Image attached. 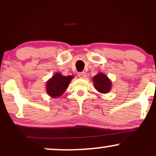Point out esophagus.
<instances>
[{
	"instance_id": "esophagus-1",
	"label": "esophagus",
	"mask_w": 156,
	"mask_h": 156,
	"mask_svg": "<svg viewBox=\"0 0 156 156\" xmlns=\"http://www.w3.org/2000/svg\"><path fill=\"white\" fill-rule=\"evenodd\" d=\"M78 76L80 78H85L86 76H87V75H86V73L84 72H81V73H78Z\"/></svg>"
}]
</instances>
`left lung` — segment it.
<instances>
[{"label": "left lung", "mask_w": 156, "mask_h": 156, "mask_svg": "<svg viewBox=\"0 0 156 156\" xmlns=\"http://www.w3.org/2000/svg\"><path fill=\"white\" fill-rule=\"evenodd\" d=\"M93 80L94 83V87L98 91L102 93L108 92L111 89V82L108 77L105 76L103 73H99V74L94 76L93 78Z\"/></svg>", "instance_id": "8db88e82"}]
</instances>
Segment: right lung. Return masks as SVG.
I'll return each instance as SVG.
<instances>
[{
    "instance_id": "add662e5",
    "label": "right lung",
    "mask_w": 156,
    "mask_h": 156,
    "mask_svg": "<svg viewBox=\"0 0 156 156\" xmlns=\"http://www.w3.org/2000/svg\"><path fill=\"white\" fill-rule=\"evenodd\" d=\"M73 76H64L60 73H55L51 79L48 80L46 89L49 95L56 98L63 94L68 87Z\"/></svg>"
}]
</instances>
